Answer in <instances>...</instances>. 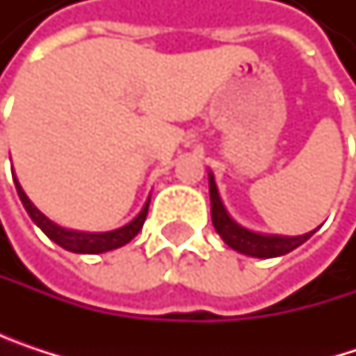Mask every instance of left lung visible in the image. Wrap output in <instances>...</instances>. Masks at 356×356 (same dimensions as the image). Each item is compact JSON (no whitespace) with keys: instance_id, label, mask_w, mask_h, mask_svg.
I'll use <instances>...</instances> for the list:
<instances>
[{"instance_id":"8db88e82","label":"left lung","mask_w":356,"mask_h":356,"mask_svg":"<svg viewBox=\"0 0 356 356\" xmlns=\"http://www.w3.org/2000/svg\"><path fill=\"white\" fill-rule=\"evenodd\" d=\"M208 181H210V212H212V225L216 229V233L222 237V241L229 245L231 249L239 251V253H245L251 257H278V255H284L293 249H297L301 243H305L316 231H309L305 235H299V237H280V235H261V233H253L245 227H241L239 222H235L220 195H218V189H216V183H214V175L208 173Z\"/></svg>"}]
</instances>
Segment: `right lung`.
Listing matches in <instances>:
<instances>
[{
    "mask_svg": "<svg viewBox=\"0 0 356 356\" xmlns=\"http://www.w3.org/2000/svg\"><path fill=\"white\" fill-rule=\"evenodd\" d=\"M14 175V173H12ZM16 183V189H18V195L29 212V216L35 220V225L51 239L55 241L57 245H61L67 251H74V253H105L111 249L121 248L125 243H129L144 227V220H146V214H148V204H150V197L146 200L142 212L131 220L127 222L125 227L121 229H115V231H108V233H82V231H70V229H63L59 225H55L53 220H49L35 204L29 200V195L24 193V189L20 187L18 179L14 177Z\"/></svg>",
    "mask_w": 356,
    "mask_h": 356,
    "instance_id": "obj_1",
    "label": "right lung"
}]
</instances>
